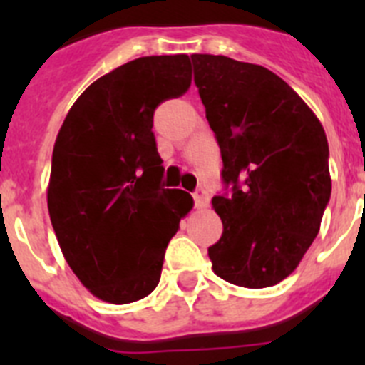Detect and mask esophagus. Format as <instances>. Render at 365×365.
<instances>
[{"label":"esophagus","instance_id":"1","mask_svg":"<svg viewBox=\"0 0 365 365\" xmlns=\"http://www.w3.org/2000/svg\"><path fill=\"white\" fill-rule=\"evenodd\" d=\"M208 201H210V193H208V190L199 186V188L193 192V202H195V206H197V208H202V206L208 205Z\"/></svg>","mask_w":365,"mask_h":365}]
</instances>
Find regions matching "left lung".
Segmentation results:
<instances>
[{
  "label": "left lung",
  "instance_id": "8db88e82",
  "mask_svg": "<svg viewBox=\"0 0 365 365\" xmlns=\"http://www.w3.org/2000/svg\"><path fill=\"white\" fill-rule=\"evenodd\" d=\"M193 82L221 150L212 199L222 235L208 247L219 278L272 287L298 267L331 199L320 120L285 80L228 56L192 54Z\"/></svg>",
  "mask_w": 365,
  "mask_h": 365
}]
</instances>
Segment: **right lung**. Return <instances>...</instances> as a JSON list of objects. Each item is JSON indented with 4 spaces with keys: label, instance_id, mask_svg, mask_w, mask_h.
<instances>
[{
    "label": "right lung",
    "instance_id": "obj_1",
    "mask_svg": "<svg viewBox=\"0 0 365 365\" xmlns=\"http://www.w3.org/2000/svg\"><path fill=\"white\" fill-rule=\"evenodd\" d=\"M186 54L144 56L87 87L67 113L51 166V222L80 282L109 303L159 285L166 247L193 199L164 188L153 113L188 91Z\"/></svg>",
    "mask_w": 365,
    "mask_h": 365
}]
</instances>
